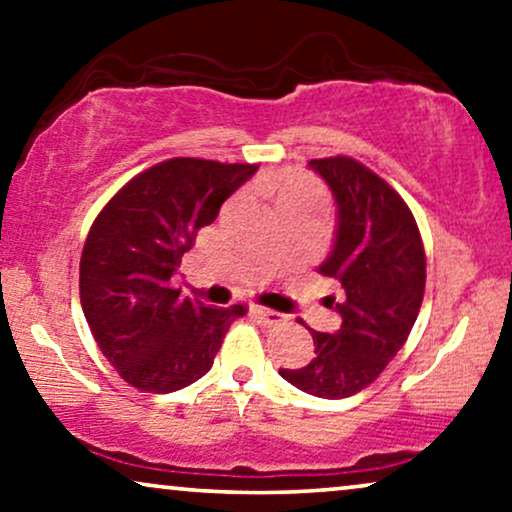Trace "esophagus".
<instances>
[{"mask_svg": "<svg viewBox=\"0 0 512 512\" xmlns=\"http://www.w3.org/2000/svg\"><path fill=\"white\" fill-rule=\"evenodd\" d=\"M250 313L252 317H257V320L262 322V325H281V322L286 320V315L276 313V310H269V308H262V305H250Z\"/></svg>", "mask_w": 512, "mask_h": 512, "instance_id": "34e87169", "label": "esophagus"}]
</instances>
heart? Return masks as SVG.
<instances>
[{
  "mask_svg": "<svg viewBox=\"0 0 512 512\" xmlns=\"http://www.w3.org/2000/svg\"><path fill=\"white\" fill-rule=\"evenodd\" d=\"M274 195H276V204H286V202H322V190L315 180H310L308 175L303 173H281L279 178L272 182Z\"/></svg>",
  "mask_w": 512,
  "mask_h": 512,
  "instance_id": "heart-1",
  "label": "heart"
}]
</instances>
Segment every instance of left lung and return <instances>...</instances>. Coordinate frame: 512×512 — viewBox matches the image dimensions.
Here are the masks:
<instances>
[{"label":"left lung","mask_w":512,"mask_h":512,"mask_svg":"<svg viewBox=\"0 0 512 512\" xmlns=\"http://www.w3.org/2000/svg\"><path fill=\"white\" fill-rule=\"evenodd\" d=\"M308 166L337 202L332 252L317 272L342 289V325L313 332L308 366L279 368V375L308 395L342 399L373 383L407 342L424 301L426 255L409 207L373 170L346 156Z\"/></svg>","instance_id":"1"}]
</instances>
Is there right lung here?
Returning a JSON list of instances; mask_svg holds the SVG:
<instances>
[{"mask_svg": "<svg viewBox=\"0 0 512 512\" xmlns=\"http://www.w3.org/2000/svg\"><path fill=\"white\" fill-rule=\"evenodd\" d=\"M250 163L170 158L132 178L93 221L79 264L81 308L122 380L168 395L207 375L243 305L182 298L170 279L243 182Z\"/></svg>", "mask_w": 512, "mask_h": 512, "instance_id": "obj_1", "label": "right lung"}]
</instances>
